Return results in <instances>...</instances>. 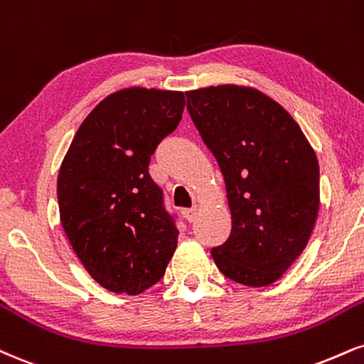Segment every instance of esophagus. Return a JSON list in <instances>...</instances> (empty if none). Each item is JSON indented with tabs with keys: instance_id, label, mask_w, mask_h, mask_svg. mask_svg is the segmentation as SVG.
<instances>
[{
	"instance_id": "esophagus-1",
	"label": "esophagus",
	"mask_w": 364,
	"mask_h": 364,
	"mask_svg": "<svg viewBox=\"0 0 364 364\" xmlns=\"http://www.w3.org/2000/svg\"><path fill=\"white\" fill-rule=\"evenodd\" d=\"M181 213H183V217H185L188 222H193L195 218H196V208L195 207L193 208H183Z\"/></svg>"
}]
</instances>
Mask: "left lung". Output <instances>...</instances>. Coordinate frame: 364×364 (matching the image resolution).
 Masks as SVG:
<instances>
[{
    "instance_id": "left-lung-1",
    "label": "left lung",
    "mask_w": 364,
    "mask_h": 364,
    "mask_svg": "<svg viewBox=\"0 0 364 364\" xmlns=\"http://www.w3.org/2000/svg\"><path fill=\"white\" fill-rule=\"evenodd\" d=\"M188 112L225 179L232 230L212 257L222 274L268 287L295 262L317 220L318 161L282 105L249 86L188 91Z\"/></svg>"
}]
</instances>
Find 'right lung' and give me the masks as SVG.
<instances>
[{
    "mask_svg": "<svg viewBox=\"0 0 364 364\" xmlns=\"http://www.w3.org/2000/svg\"><path fill=\"white\" fill-rule=\"evenodd\" d=\"M183 110V91H115L85 118L64 156L57 178L60 224L82 266L107 290L146 291L176 251L178 229L149 163Z\"/></svg>",
    "mask_w": 364,
    "mask_h": 364,
    "instance_id": "add662e5",
    "label": "right lung"
}]
</instances>
